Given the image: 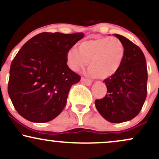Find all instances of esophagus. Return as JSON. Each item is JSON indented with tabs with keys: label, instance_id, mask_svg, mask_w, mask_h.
Listing matches in <instances>:
<instances>
[{
	"label": "esophagus",
	"instance_id": "1",
	"mask_svg": "<svg viewBox=\"0 0 159 159\" xmlns=\"http://www.w3.org/2000/svg\"><path fill=\"white\" fill-rule=\"evenodd\" d=\"M81 81L84 84H85L87 86L92 85V81H90V80H88V79H86V78H81Z\"/></svg>",
	"mask_w": 159,
	"mask_h": 159
}]
</instances>
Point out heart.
Returning a JSON list of instances; mask_svg holds the SVG:
<instances>
[{"mask_svg": "<svg viewBox=\"0 0 159 159\" xmlns=\"http://www.w3.org/2000/svg\"><path fill=\"white\" fill-rule=\"evenodd\" d=\"M125 56V46L119 39L101 37L82 42L78 50L72 48L67 52L66 59L74 72L84 68L89 62V75L106 79L120 70Z\"/></svg>", "mask_w": 159, "mask_h": 159, "instance_id": "b5f03b06", "label": "heart"}]
</instances>
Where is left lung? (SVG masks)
<instances>
[{
	"label": "left lung",
	"mask_w": 159,
	"mask_h": 159,
	"mask_svg": "<svg viewBox=\"0 0 159 159\" xmlns=\"http://www.w3.org/2000/svg\"><path fill=\"white\" fill-rule=\"evenodd\" d=\"M114 36L125 46V60L116 74L103 81L107 93L96 99L95 105L104 119L119 123L132 120L140 113L147 97L148 75L141 49L125 36Z\"/></svg>",
	"instance_id": "8db88e82"
}]
</instances>
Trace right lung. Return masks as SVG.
I'll list each match as a JSON object with an SVG mask.
<instances>
[{
	"mask_svg": "<svg viewBox=\"0 0 159 159\" xmlns=\"http://www.w3.org/2000/svg\"><path fill=\"white\" fill-rule=\"evenodd\" d=\"M83 33H42L21 47L10 66L8 93L17 112L34 123H47L66 105L72 85L81 77L66 55Z\"/></svg>",
	"mask_w": 159,
	"mask_h": 159,
	"instance_id": "1",
	"label": "right lung"
}]
</instances>
